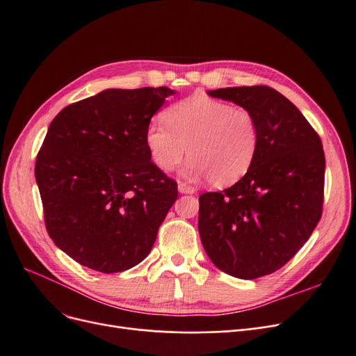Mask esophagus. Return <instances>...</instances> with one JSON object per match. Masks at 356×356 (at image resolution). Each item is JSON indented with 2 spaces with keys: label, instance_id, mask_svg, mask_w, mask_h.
I'll use <instances>...</instances> for the list:
<instances>
[{
  "label": "esophagus",
  "instance_id": "34e87169",
  "mask_svg": "<svg viewBox=\"0 0 356 356\" xmlns=\"http://www.w3.org/2000/svg\"><path fill=\"white\" fill-rule=\"evenodd\" d=\"M178 190L179 193H184V195H193L196 191L195 187L186 184V182H178Z\"/></svg>",
  "mask_w": 356,
  "mask_h": 356
}]
</instances>
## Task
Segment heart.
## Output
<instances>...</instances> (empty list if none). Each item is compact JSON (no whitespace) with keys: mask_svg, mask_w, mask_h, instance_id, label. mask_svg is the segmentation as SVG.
<instances>
[{"mask_svg":"<svg viewBox=\"0 0 356 356\" xmlns=\"http://www.w3.org/2000/svg\"><path fill=\"white\" fill-rule=\"evenodd\" d=\"M165 122H152L145 131L149 157L160 170L177 169L188 149L186 174L207 175L211 186L225 187L239 181L254 163L260 127L245 106L191 96L170 105Z\"/></svg>","mask_w":356,"mask_h":356,"instance_id":"b5f03b06","label":"heart"}]
</instances>
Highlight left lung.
Wrapping results in <instances>:
<instances>
[{
  "label": "left lung",
  "instance_id": "left-lung-1",
  "mask_svg": "<svg viewBox=\"0 0 356 356\" xmlns=\"http://www.w3.org/2000/svg\"><path fill=\"white\" fill-rule=\"evenodd\" d=\"M208 95L252 111L260 143L242 179L199 197L202 245L227 275H270L298 252L321 220L325 179L321 138L297 106L268 86Z\"/></svg>",
  "mask_w": 356,
  "mask_h": 356
}]
</instances>
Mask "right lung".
I'll use <instances>...</instances> for the list:
<instances>
[{
  "label": "right lung",
  "instance_id": "obj_1",
  "mask_svg": "<svg viewBox=\"0 0 356 356\" xmlns=\"http://www.w3.org/2000/svg\"><path fill=\"white\" fill-rule=\"evenodd\" d=\"M174 93L165 86L106 89L50 123L35 161L44 222L81 266L117 273L152 251L178 187L152 161L145 131Z\"/></svg>",
  "mask_w": 356,
  "mask_h": 356
}]
</instances>
